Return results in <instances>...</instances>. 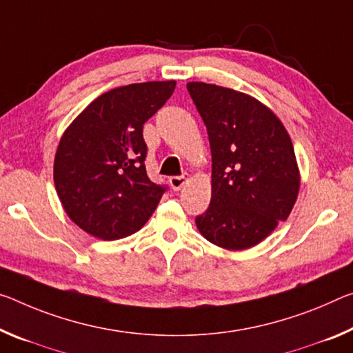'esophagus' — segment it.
<instances>
[{"instance_id":"obj_1","label":"esophagus","mask_w":353,"mask_h":353,"mask_svg":"<svg viewBox=\"0 0 353 353\" xmlns=\"http://www.w3.org/2000/svg\"><path fill=\"white\" fill-rule=\"evenodd\" d=\"M185 182H187V174H182V176H172L171 179H170V183H171V187H172V190H181L183 185H185Z\"/></svg>"}]
</instances>
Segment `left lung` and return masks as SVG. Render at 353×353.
I'll list each match as a JSON object with an SVG mask.
<instances>
[{"label": "left lung", "mask_w": 353, "mask_h": 353, "mask_svg": "<svg viewBox=\"0 0 353 353\" xmlns=\"http://www.w3.org/2000/svg\"><path fill=\"white\" fill-rule=\"evenodd\" d=\"M212 152V199L196 216L210 243L231 251L254 247L297 201L300 172L292 141L270 108L248 94L192 81Z\"/></svg>", "instance_id": "8db88e82"}]
</instances>
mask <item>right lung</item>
Returning a JSON list of instances; mask_svg holds the SVG:
<instances>
[{"mask_svg": "<svg viewBox=\"0 0 353 353\" xmlns=\"http://www.w3.org/2000/svg\"><path fill=\"white\" fill-rule=\"evenodd\" d=\"M176 81L121 86L99 96L61 137L53 179L65 214L102 240L139 231L166 187L148 177L143 125L174 92Z\"/></svg>", "mask_w": 353, "mask_h": 353, "instance_id": "right-lung-1", "label": "right lung"}]
</instances>
